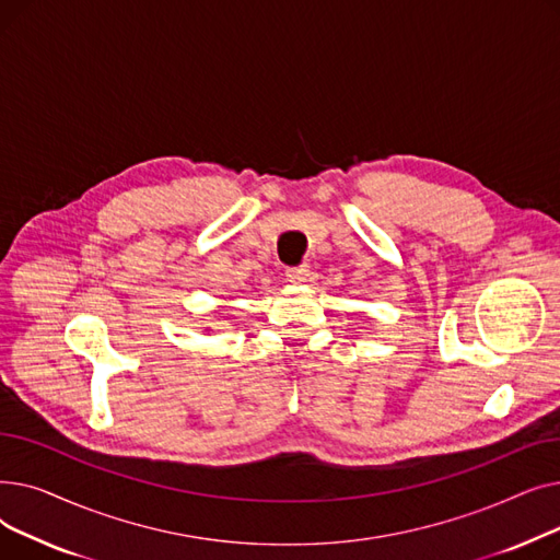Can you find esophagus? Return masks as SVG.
I'll list each match as a JSON object with an SVG mask.
<instances>
[{
    "label": "esophagus",
    "mask_w": 560,
    "mask_h": 560,
    "mask_svg": "<svg viewBox=\"0 0 560 560\" xmlns=\"http://www.w3.org/2000/svg\"><path fill=\"white\" fill-rule=\"evenodd\" d=\"M285 277L290 283H306L311 277V270H308V265H298V268H288Z\"/></svg>",
    "instance_id": "1"
}]
</instances>
